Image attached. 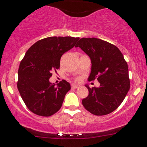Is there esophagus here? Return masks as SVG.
Listing matches in <instances>:
<instances>
[{
    "mask_svg": "<svg viewBox=\"0 0 147 147\" xmlns=\"http://www.w3.org/2000/svg\"><path fill=\"white\" fill-rule=\"evenodd\" d=\"M71 86L72 88H77L79 87V85H77V84H72L71 85Z\"/></svg>",
    "mask_w": 147,
    "mask_h": 147,
    "instance_id": "esophagus-1",
    "label": "esophagus"
}]
</instances>
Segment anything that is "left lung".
<instances>
[{"instance_id": "left-lung-1", "label": "left lung", "mask_w": 147, "mask_h": 147, "mask_svg": "<svg viewBox=\"0 0 147 147\" xmlns=\"http://www.w3.org/2000/svg\"><path fill=\"white\" fill-rule=\"evenodd\" d=\"M90 58L88 80L95 79L99 87L90 88L82 104L90 113L104 115L112 113L122 104L130 88L129 68L120 50L115 45L97 38H82L77 43Z\"/></svg>"}]
</instances>
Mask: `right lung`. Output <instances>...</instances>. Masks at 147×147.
I'll return each instance as SVG.
<instances>
[{"label":"right lung","mask_w":147,"mask_h":147,"mask_svg":"<svg viewBox=\"0 0 147 147\" xmlns=\"http://www.w3.org/2000/svg\"><path fill=\"white\" fill-rule=\"evenodd\" d=\"M79 37L51 36L39 40L25 53L18 71L17 88L30 111L48 117L61 107L70 84L62 80L55 84L49 79L60 67L61 57L75 46Z\"/></svg>","instance_id":"1"}]
</instances>
